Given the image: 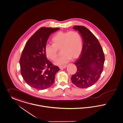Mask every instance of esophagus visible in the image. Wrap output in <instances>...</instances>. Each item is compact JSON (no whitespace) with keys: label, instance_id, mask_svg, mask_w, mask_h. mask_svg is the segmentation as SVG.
I'll return each mask as SVG.
<instances>
[{"label":"esophagus","instance_id":"34e87169","mask_svg":"<svg viewBox=\"0 0 123 123\" xmlns=\"http://www.w3.org/2000/svg\"><path fill=\"white\" fill-rule=\"evenodd\" d=\"M66 67V65H63V66H59V68L60 69H62L65 68Z\"/></svg>","mask_w":123,"mask_h":123}]
</instances>
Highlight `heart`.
Wrapping results in <instances>:
<instances>
[{
    "label": "heart",
    "mask_w": 123,
    "mask_h": 123,
    "mask_svg": "<svg viewBox=\"0 0 123 123\" xmlns=\"http://www.w3.org/2000/svg\"><path fill=\"white\" fill-rule=\"evenodd\" d=\"M52 45L46 44L44 52L46 57L55 61L58 58V50L63 54L56 61L57 65H62L72 59L78 58L83 49L81 35L77 31H60L56 33L51 39Z\"/></svg>",
    "instance_id": "1"
}]
</instances>
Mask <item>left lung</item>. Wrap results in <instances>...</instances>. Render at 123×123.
<instances>
[{"label": "left lung", "instance_id": "1", "mask_svg": "<svg viewBox=\"0 0 123 123\" xmlns=\"http://www.w3.org/2000/svg\"><path fill=\"white\" fill-rule=\"evenodd\" d=\"M83 40L82 51L74 64L76 73L71 78L72 83L80 88L91 86L99 80L104 68L105 55L97 37L84 26L75 25Z\"/></svg>", "mask_w": 123, "mask_h": 123}]
</instances>
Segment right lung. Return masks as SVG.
<instances>
[{"instance_id": "obj_1", "label": "right lung", "mask_w": 123, "mask_h": 123, "mask_svg": "<svg viewBox=\"0 0 123 123\" xmlns=\"http://www.w3.org/2000/svg\"><path fill=\"white\" fill-rule=\"evenodd\" d=\"M59 29L39 28L29 38L22 51L19 60L20 72L25 82L33 88L42 90L51 87L60 70L47 59L44 52L48 38Z\"/></svg>"}]
</instances>
